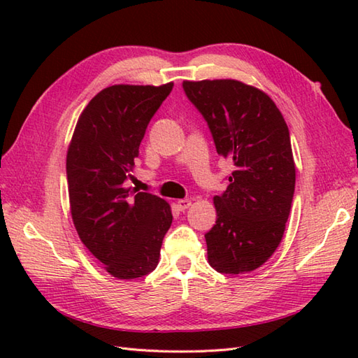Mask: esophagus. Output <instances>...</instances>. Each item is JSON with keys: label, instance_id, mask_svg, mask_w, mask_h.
Instances as JSON below:
<instances>
[{"label": "esophagus", "instance_id": "34e87169", "mask_svg": "<svg viewBox=\"0 0 358 358\" xmlns=\"http://www.w3.org/2000/svg\"><path fill=\"white\" fill-rule=\"evenodd\" d=\"M177 206H178V209L180 210H187L189 208H191L192 206V201L191 200H187V199H183V200H178L177 201Z\"/></svg>", "mask_w": 358, "mask_h": 358}]
</instances>
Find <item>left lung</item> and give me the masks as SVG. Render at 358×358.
Here are the masks:
<instances>
[{"label":"left lung","instance_id":"8db88e82","mask_svg":"<svg viewBox=\"0 0 358 358\" xmlns=\"http://www.w3.org/2000/svg\"><path fill=\"white\" fill-rule=\"evenodd\" d=\"M208 121L218 155L234 162L229 186L214 196L217 222L204 235L222 273H246L269 260L283 238L295 189L291 136L263 90L237 80L183 81Z\"/></svg>","mask_w":358,"mask_h":358}]
</instances>
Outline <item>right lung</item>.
Wrapping results in <instances>:
<instances>
[{
  "label": "right lung",
  "instance_id": "add662e5",
  "mask_svg": "<svg viewBox=\"0 0 358 358\" xmlns=\"http://www.w3.org/2000/svg\"><path fill=\"white\" fill-rule=\"evenodd\" d=\"M163 86L115 85L81 112L67 149L71 214L90 254L118 280L140 278L158 264L172 224L169 203L126 187L150 118L171 94Z\"/></svg>",
  "mask_w": 358,
  "mask_h": 358
}]
</instances>
